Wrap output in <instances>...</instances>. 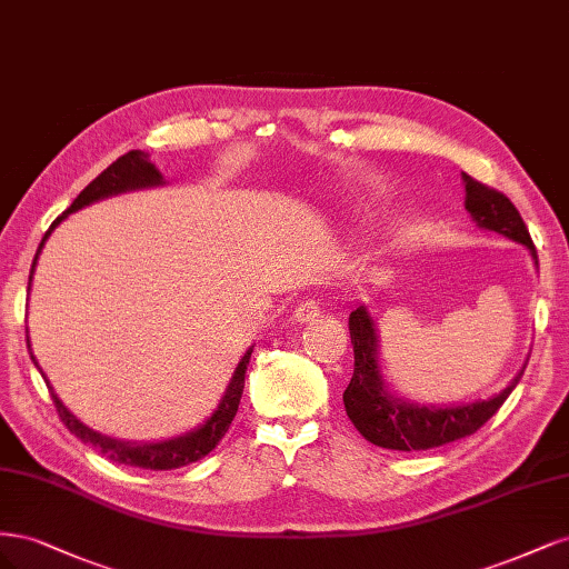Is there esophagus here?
<instances>
[{
    "instance_id": "34e87169",
    "label": "esophagus",
    "mask_w": 569,
    "mask_h": 569,
    "mask_svg": "<svg viewBox=\"0 0 569 569\" xmlns=\"http://www.w3.org/2000/svg\"><path fill=\"white\" fill-rule=\"evenodd\" d=\"M320 318V306L316 301H301L295 313H291V320L295 322H313Z\"/></svg>"
}]
</instances>
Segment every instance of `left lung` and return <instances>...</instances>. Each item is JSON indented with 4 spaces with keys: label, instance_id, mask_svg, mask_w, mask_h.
I'll list each match as a JSON object with an SVG mask.
<instances>
[{
    "label": "left lung",
    "instance_id": "left-lung-1",
    "mask_svg": "<svg viewBox=\"0 0 569 569\" xmlns=\"http://www.w3.org/2000/svg\"><path fill=\"white\" fill-rule=\"evenodd\" d=\"M462 184L465 209H468L477 226L527 247L533 256V263L539 266L529 230L512 201L506 194L496 192V189L477 182L468 173H462ZM349 332L353 343V377L347 391H343V408H347V416L360 435L370 443L391 451H427L435 449V446L475 435L503 406L527 368L522 366L518 377L487 401L443 408L420 406L396 399L385 389L380 360H377L375 320L366 306H358L356 311H351Z\"/></svg>",
    "mask_w": 569,
    "mask_h": 569
}]
</instances>
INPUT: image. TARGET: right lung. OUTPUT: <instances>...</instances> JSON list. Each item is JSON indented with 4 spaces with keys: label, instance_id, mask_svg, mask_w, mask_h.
Here are the masks:
<instances>
[{
    "label": "right lung",
    "instance_id": "1",
    "mask_svg": "<svg viewBox=\"0 0 569 569\" xmlns=\"http://www.w3.org/2000/svg\"><path fill=\"white\" fill-rule=\"evenodd\" d=\"M157 184H163V176L159 173L157 166L149 161V157H147L144 151L132 149V151L123 153V157H120V159H116L104 170V173H99L88 187L82 189V192L78 194V199L71 206H68V209L54 222H51V228L44 232L42 242L38 247L36 261H32L28 289H30L32 272H36L38 256H40V251H42V247L47 242V237L51 234V230H54L68 213H73V211L82 209V206H90L92 201H99V199H104V197H113V194H120V192H130V189L157 187ZM28 351H30L32 363L38 366V360H36V356H32V349H30V339H28ZM251 351L253 349H249L242 356V360H239V363H237L232 380H230L226 393H222V399H220L218 408L213 410V416L209 420H206L203 425H199L197 429H192V432L182 435V437H173V439H166V441H153V443L120 441V439H111V437L99 435V432H94V429H90V427H84L73 416V412L61 403V399L54 393V389H51V385L47 380L44 382H47V387L51 391V401H54V406H57V412H59L61 422L68 429H71V435H76L80 441L92 443L94 449H99L101 453H104L113 462L132 465V468H142V470H176V468H182V465H189V462H194V460H201L203 456H209L218 446V441L226 437V432H228L234 416H237L239 399H242L244 375H247ZM38 370H40V366H38Z\"/></svg>",
    "mask_w": 569,
    "mask_h": 569
}]
</instances>
